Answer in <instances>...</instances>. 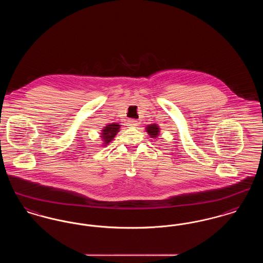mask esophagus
<instances>
[{
  "label": "esophagus",
  "mask_w": 263,
  "mask_h": 263,
  "mask_svg": "<svg viewBox=\"0 0 263 263\" xmlns=\"http://www.w3.org/2000/svg\"><path fill=\"white\" fill-rule=\"evenodd\" d=\"M128 124H129V126H131V127H135V126H138L139 123H138L137 120H135V119H129Z\"/></svg>",
  "instance_id": "obj_1"
}]
</instances>
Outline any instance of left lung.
Instances as JSON below:
<instances>
[{
  "label": "left lung",
  "instance_id": "obj_1",
  "mask_svg": "<svg viewBox=\"0 0 263 263\" xmlns=\"http://www.w3.org/2000/svg\"><path fill=\"white\" fill-rule=\"evenodd\" d=\"M159 126L156 124H152V125L147 127V132L150 134L153 138L157 137V135L159 134Z\"/></svg>",
  "mask_w": 263,
  "mask_h": 263
}]
</instances>
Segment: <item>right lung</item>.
I'll return each instance as SVG.
<instances>
[{
	"label": "right lung",
	"instance_id": "right-lung-1",
	"mask_svg": "<svg viewBox=\"0 0 263 263\" xmlns=\"http://www.w3.org/2000/svg\"><path fill=\"white\" fill-rule=\"evenodd\" d=\"M119 128H120V125H118L117 123H112V124H109V125L106 126L103 130H102V136L101 137L103 138V140H104V142H105V144H107V143H109L111 140H112L113 137L117 134V132L119 131Z\"/></svg>",
	"mask_w": 263,
	"mask_h": 263
}]
</instances>
